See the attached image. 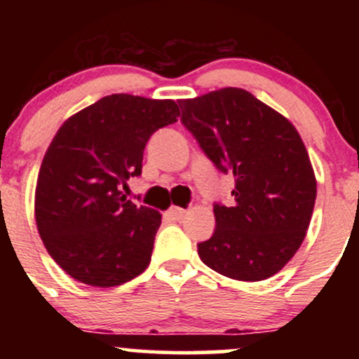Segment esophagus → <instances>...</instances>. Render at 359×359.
Returning <instances> with one entry per match:
<instances>
[{
  "mask_svg": "<svg viewBox=\"0 0 359 359\" xmlns=\"http://www.w3.org/2000/svg\"><path fill=\"white\" fill-rule=\"evenodd\" d=\"M185 212H187V211H185V209H182V208H175V205H174V208L168 209L167 216L170 217L172 221H180V219H182V217L185 216Z\"/></svg>",
  "mask_w": 359,
  "mask_h": 359,
  "instance_id": "34e87169",
  "label": "esophagus"
}]
</instances>
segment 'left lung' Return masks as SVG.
Masks as SVG:
<instances>
[{
    "mask_svg": "<svg viewBox=\"0 0 359 359\" xmlns=\"http://www.w3.org/2000/svg\"><path fill=\"white\" fill-rule=\"evenodd\" d=\"M182 123L221 172L234 175V204H216V229L199 257L217 273L259 282L302 245L317 182L299 131L248 90L224 88L180 100Z\"/></svg>",
    "mask_w": 359,
    "mask_h": 359,
    "instance_id": "8db88e82",
    "label": "left lung"
}]
</instances>
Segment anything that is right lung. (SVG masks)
<instances>
[{"label":"right lung","mask_w":359,"mask_h":359,"mask_svg":"<svg viewBox=\"0 0 359 359\" xmlns=\"http://www.w3.org/2000/svg\"><path fill=\"white\" fill-rule=\"evenodd\" d=\"M172 100L111 94L64 121L45 151L35 221L48 255L77 282L116 287L145 271L162 214L121 196L143 150L177 121Z\"/></svg>","instance_id":"right-lung-1"}]
</instances>
